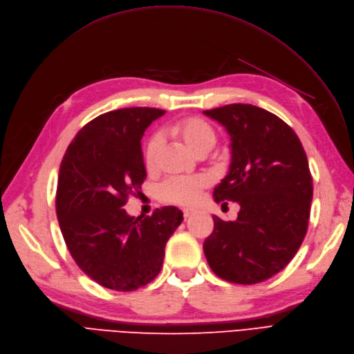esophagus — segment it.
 I'll return each instance as SVG.
<instances>
[{"instance_id":"1","label":"esophagus","mask_w":354,"mask_h":354,"mask_svg":"<svg viewBox=\"0 0 354 354\" xmlns=\"http://www.w3.org/2000/svg\"><path fill=\"white\" fill-rule=\"evenodd\" d=\"M193 214H194V210H192V209H185V210H183V216H185V219L190 218Z\"/></svg>"}]
</instances>
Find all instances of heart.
I'll return each mask as SVG.
<instances>
[{"label": "heart", "mask_w": 354, "mask_h": 354, "mask_svg": "<svg viewBox=\"0 0 354 354\" xmlns=\"http://www.w3.org/2000/svg\"><path fill=\"white\" fill-rule=\"evenodd\" d=\"M174 133L186 144V147L197 153L201 151H209L215 145L216 133L212 126L199 118H186L174 124ZM162 145V136L155 133L149 138L145 148L147 167H153L157 161L158 151ZM206 186L203 177H173L165 180L158 189L160 199L168 203L189 206L193 205L202 189Z\"/></svg>", "instance_id": "b5f03b06"}]
</instances>
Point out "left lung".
<instances>
[{"mask_svg": "<svg viewBox=\"0 0 354 354\" xmlns=\"http://www.w3.org/2000/svg\"><path fill=\"white\" fill-rule=\"evenodd\" d=\"M203 113L231 140L230 169L214 190L215 202L239 205L234 222L214 216L205 256L221 279L260 283L283 270L305 238L313 202L306 153L290 126L257 106L235 103Z\"/></svg>", "mask_w": 354, "mask_h": 354, "instance_id": "left-lung-1", "label": "left lung"}]
</instances>
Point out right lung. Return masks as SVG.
Returning <instances> with one entry per match:
<instances>
[{
	"instance_id": "add662e5",
	"label": "right lung",
	"mask_w": 354,
	"mask_h": 354,
	"mask_svg": "<svg viewBox=\"0 0 354 354\" xmlns=\"http://www.w3.org/2000/svg\"><path fill=\"white\" fill-rule=\"evenodd\" d=\"M164 110L128 107L95 118L61 162L56 214L71 256L98 285L135 290L158 276L165 244L183 222L176 206L131 216L123 205L147 178L140 139Z\"/></svg>"
}]
</instances>
